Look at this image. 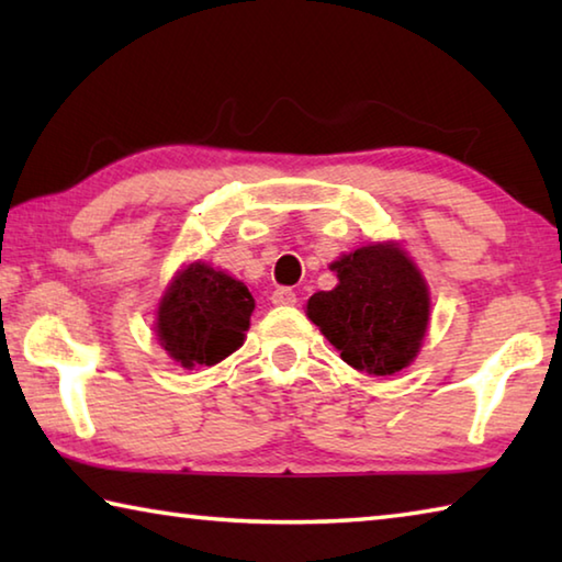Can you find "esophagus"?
<instances>
[{
	"instance_id": "34e87169",
	"label": "esophagus",
	"mask_w": 562,
	"mask_h": 562,
	"mask_svg": "<svg viewBox=\"0 0 562 562\" xmlns=\"http://www.w3.org/2000/svg\"><path fill=\"white\" fill-rule=\"evenodd\" d=\"M272 302L274 304H284V307H290V304L297 302V292L290 290V288H278L272 292Z\"/></svg>"
}]
</instances>
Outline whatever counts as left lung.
<instances>
[{
    "label": "left lung",
    "instance_id": "1",
    "mask_svg": "<svg viewBox=\"0 0 562 562\" xmlns=\"http://www.w3.org/2000/svg\"><path fill=\"white\" fill-rule=\"evenodd\" d=\"M339 284L315 292L307 317L359 372H402L429 327V288L396 243H372L329 265Z\"/></svg>",
    "mask_w": 562,
    "mask_h": 562
}]
</instances>
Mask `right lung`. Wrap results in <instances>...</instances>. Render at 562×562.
Listing matches in <instances>:
<instances>
[{"instance_id": "obj_1", "label": "right lung", "mask_w": 562, "mask_h": 562, "mask_svg": "<svg viewBox=\"0 0 562 562\" xmlns=\"http://www.w3.org/2000/svg\"><path fill=\"white\" fill-rule=\"evenodd\" d=\"M255 300L240 280L190 262L158 307V341L180 367H213L243 347Z\"/></svg>"}]
</instances>
